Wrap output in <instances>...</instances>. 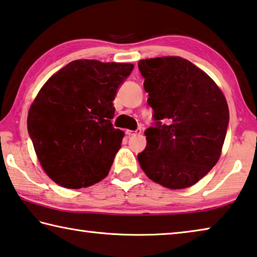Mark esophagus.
Wrapping results in <instances>:
<instances>
[{"instance_id": "1", "label": "esophagus", "mask_w": 257, "mask_h": 257, "mask_svg": "<svg viewBox=\"0 0 257 257\" xmlns=\"http://www.w3.org/2000/svg\"><path fill=\"white\" fill-rule=\"evenodd\" d=\"M141 132V128H138L137 131H131V130H126V136L131 137V136H136V134H139Z\"/></svg>"}]
</instances>
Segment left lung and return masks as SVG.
<instances>
[{
  "label": "left lung",
  "mask_w": 257,
  "mask_h": 257,
  "mask_svg": "<svg viewBox=\"0 0 257 257\" xmlns=\"http://www.w3.org/2000/svg\"><path fill=\"white\" fill-rule=\"evenodd\" d=\"M138 68L154 119L138 154L140 167L164 187L192 186L219 159L230 119L226 100L207 73L181 57L142 60Z\"/></svg>",
  "instance_id": "obj_1"
}]
</instances>
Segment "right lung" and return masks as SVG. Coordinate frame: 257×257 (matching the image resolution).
I'll use <instances>...</instances> for the list:
<instances>
[{"instance_id":"obj_1","label":"right lung","mask_w":257,"mask_h":257,"mask_svg":"<svg viewBox=\"0 0 257 257\" xmlns=\"http://www.w3.org/2000/svg\"><path fill=\"white\" fill-rule=\"evenodd\" d=\"M133 68L78 60L43 85L30 108L27 131L55 183L77 189L108 175L125 134L112 126V101Z\"/></svg>"}]
</instances>
